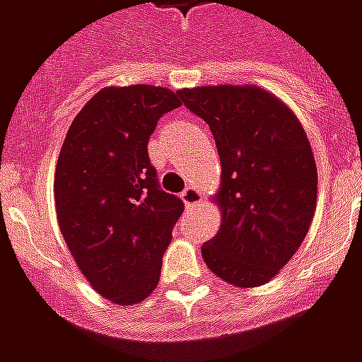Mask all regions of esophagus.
<instances>
[{
    "label": "esophagus",
    "mask_w": 362,
    "mask_h": 362,
    "mask_svg": "<svg viewBox=\"0 0 362 362\" xmlns=\"http://www.w3.org/2000/svg\"><path fill=\"white\" fill-rule=\"evenodd\" d=\"M180 197L184 204L188 205V207H192V205H197L199 202H202V192L194 188V186H189V188H186L184 192H182Z\"/></svg>",
    "instance_id": "esophagus-1"
}]
</instances>
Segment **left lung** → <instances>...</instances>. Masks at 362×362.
<instances>
[{"label":"left lung","instance_id":"8db88e82","mask_svg":"<svg viewBox=\"0 0 362 362\" xmlns=\"http://www.w3.org/2000/svg\"><path fill=\"white\" fill-rule=\"evenodd\" d=\"M209 126L221 157V228L202 246L205 266L236 287L275 277L310 228L318 174L300 122L259 87L182 89Z\"/></svg>","mask_w":362,"mask_h":362}]
</instances>
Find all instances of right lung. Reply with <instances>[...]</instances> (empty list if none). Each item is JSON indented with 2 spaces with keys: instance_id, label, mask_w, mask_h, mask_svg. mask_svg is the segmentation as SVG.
I'll return each instance as SVG.
<instances>
[{
  "instance_id": "1",
  "label": "right lung",
  "mask_w": 362,
  "mask_h": 362,
  "mask_svg": "<svg viewBox=\"0 0 362 362\" xmlns=\"http://www.w3.org/2000/svg\"><path fill=\"white\" fill-rule=\"evenodd\" d=\"M178 106L163 87H106L75 116L59 151V230L93 288L116 304L155 291L184 211L180 197L160 189L147 153L158 118Z\"/></svg>"
}]
</instances>
